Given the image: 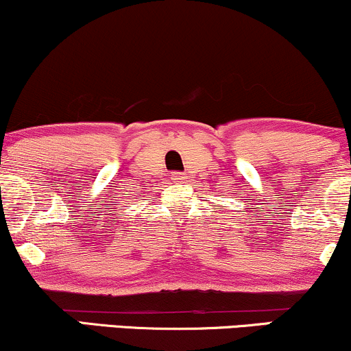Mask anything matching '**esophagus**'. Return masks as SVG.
Listing matches in <instances>:
<instances>
[{
  "label": "esophagus",
  "mask_w": 351,
  "mask_h": 351,
  "mask_svg": "<svg viewBox=\"0 0 351 351\" xmlns=\"http://www.w3.org/2000/svg\"><path fill=\"white\" fill-rule=\"evenodd\" d=\"M171 180L176 183H184L186 181V175L184 173H171Z\"/></svg>",
  "instance_id": "34e87169"
}]
</instances>
